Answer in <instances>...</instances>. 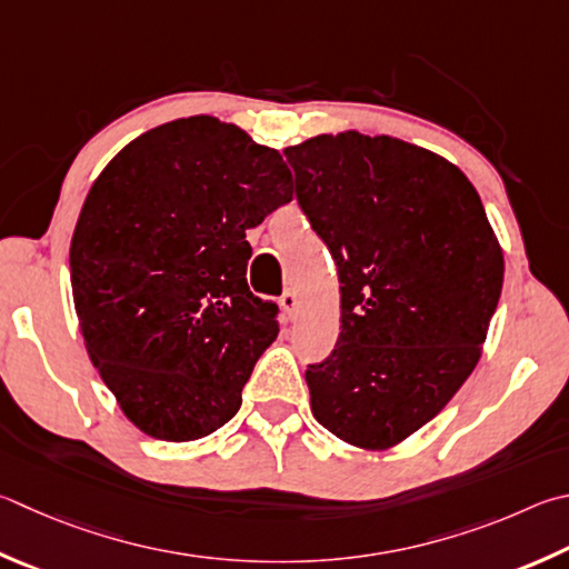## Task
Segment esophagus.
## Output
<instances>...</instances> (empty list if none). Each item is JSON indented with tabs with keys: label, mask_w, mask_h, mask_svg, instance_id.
Wrapping results in <instances>:
<instances>
[{
	"label": "esophagus",
	"mask_w": 569,
	"mask_h": 569,
	"mask_svg": "<svg viewBox=\"0 0 569 569\" xmlns=\"http://www.w3.org/2000/svg\"><path fill=\"white\" fill-rule=\"evenodd\" d=\"M281 306H283L286 316L293 318L298 313V296H296V291H291V288H288V291L281 296Z\"/></svg>",
	"instance_id": "obj_1"
}]
</instances>
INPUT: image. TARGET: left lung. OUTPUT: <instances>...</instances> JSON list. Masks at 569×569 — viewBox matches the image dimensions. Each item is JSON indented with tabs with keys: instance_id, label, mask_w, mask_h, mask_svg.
I'll return each mask as SVG.
<instances>
[{
	"instance_id": "obj_1",
	"label": "left lung",
	"mask_w": 569,
	"mask_h": 569,
	"mask_svg": "<svg viewBox=\"0 0 569 569\" xmlns=\"http://www.w3.org/2000/svg\"><path fill=\"white\" fill-rule=\"evenodd\" d=\"M283 153L340 283L336 348L306 370L311 410L350 446L390 448L478 366L502 251L475 186L438 153L358 131Z\"/></svg>"
}]
</instances>
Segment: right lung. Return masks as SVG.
I'll list each match as a JSON object with an SVG mask.
<instances>
[{
  "label": "right lung",
  "instance_id": "add662e5",
  "mask_svg": "<svg viewBox=\"0 0 569 569\" xmlns=\"http://www.w3.org/2000/svg\"><path fill=\"white\" fill-rule=\"evenodd\" d=\"M293 199L276 149L189 117L123 147L71 239V291L94 368L151 438L209 436L241 408L278 306L249 291L246 231Z\"/></svg>",
  "mask_w": 569,
  "mask_h": 569
}]
</instances>
